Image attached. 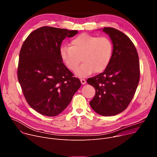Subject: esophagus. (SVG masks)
<instances>
[{
    "label": "esophagus",
    "mask_w": 157,
    "mask_h": 157,
    "mask_svg": "<svg viewBox=\"0 0 157 157\" xmlns=\"http://www.w3.org/2000/svg\"><path fill=\"white\" fill-rule=\"evenodd\" d=\"M80 81H81V82L82 84H85L86 82V80L84 79H81Z\"/></svg>",
    "instance_id": "1"
}]
</instances>
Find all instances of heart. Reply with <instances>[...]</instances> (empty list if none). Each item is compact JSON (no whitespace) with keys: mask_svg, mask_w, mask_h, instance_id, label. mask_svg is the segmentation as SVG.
I'll return each instance as SVG.
<instances>
[{"mask_svg":"<svg viewBox=\"0 0 157 157\" xmlns=\"http://www.w3.org/2000/svg\"><path fill=\"white\" fill-rule=\"evenodd\" d=\"M113 53V44L108 37L87 33L76 36L71 41L70 46H63L59 51L63 61L71 71L75 70L82 58L83 63L75 71V75L80 78L104 71Z\"/></svg>","mask_w":157,"mask_h":157,"instance_id":"obj_1","label":"heart"}]
</instances>
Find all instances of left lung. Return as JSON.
Segmentation results:
<instances>
[{
	"instance_id": "1",
	"label": "left lung",
	"mask_w": 157,
	"mask_h": 157,
	"mask_svg": "<svg viewBox=\"0 0 157 157\" xmlns=\"http://www.w3.org/2000/svg\"><path fill=\"white\" fill-rule=\"evenodd\" d=\"M102 31L113 42V53L104 71L87 80L96 90L89 104L98 114L113 116L123 112L135 94L140 64L137 50L126 35L111 27H104Z\"/></svg>"
}]
</instances>
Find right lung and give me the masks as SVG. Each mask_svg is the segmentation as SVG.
Returning a JSON list of instances; mask_svg holds the SVG:
<instances>
[{
  "instance_id": "add662e5",
  "label": "right lung",
  "mask_w": 157,
  "mask_h": 157,
  "mask_svg": "<svg viewBox=\"0 0 157 157\" xmlns=\"http://www.w3.org/2000/svg\"><path fill=\"white\" fill-rule=\"evenodd\" d=\"M78 32L42 27L32 32L22 44L18 80L28 104L43 116L61 113L81 87L80 80L73 77L59 53L63 40Z\"/></svg>"
}]
</instances>
